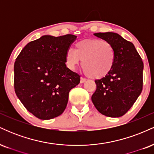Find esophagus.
<instances>
[{"mask_svg": "<svg viewBox=\"0 0 154 154\" xmlns=\"http://www.w3.org/2000/svg\"><path fill=\"white\" fill-rule=\"evenodd\" d=\"M87 80L85 78H83V77H81L80 78V83H84L85 81Z\"/></svg>", "mask_w": 154, "mask_h": 154, "instance_id": "1", "label": "esophagus"}]
</instances>
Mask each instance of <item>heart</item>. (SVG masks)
Listing matches in <instances>:
<instances>
[{
	"label": "heart",
	"mask_w": 154,
	"mask_h": 154,
	"mask_svg": "<svg viewBox=\"0 0 154 154\" xmlns=\"http://www.w3.org/2000/svg\"><path fill=\"white\" fill-rule=\"evenodd\" d=\"M115 59V50L111 43L95 38L77 42L75 50L69 48L65 54V61L70 69H75L82 60L83 71L94 79L106 76L112 69Z\"/></svg>",
	"instance_id": "b5f03b06"
}]
</instances>
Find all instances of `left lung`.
<instances>
[{
  "mask_svg": "<svg viewBox=\"0 0 154 154\" xmlns=\"http://www.w3.org/2000/svg\"><path fill=\"white\" fill-rule=\"evenodd\" d=\"M94 35L111 43L116 59L111 72L95 80L96 91L92 95V101L100 114L119 117L128 112L142 92L143 62L133 44L117 33L98 32Z\"/></svg>",
  "mask_w": 154,
  "mask_h": 154,
  "instance_id": "1",
  "label": "left lung"
}]
</instances>
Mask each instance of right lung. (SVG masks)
I'll return each mask as SVG.
<instances>
[{
    "instance_id": "obj_1",
    "label": "right lung",
    "mask_w": 154,
    "mask_h": 154,
    "mask_svg": "<svg viewBox=\"0 0 154 154\" xmlns=\"http://www.w3.org/2000/svg\"><path fill=\"white\" fill-rule=\"evenodd\" d=\"M73 35H44L29 42L14 63V90L26 110L40 119L61 115L69 93L80 76L67 68L65 54L76 40Z\"/></svg>"
}]
</instances>
